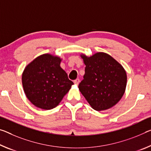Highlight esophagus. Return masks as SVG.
<instances>
[{"label":"esophagus","instance_id":"esophagus-1","mask_svg":"<svg viewBox=\"0 0 151 151\" xmlns=\"http://www.w3.org/2000/svg\"><path fill=\"white\" fill-rule=\"evenodd\" d=\"M79 83H80V79H79V78H76V80L74 81V83H75V85H78V84H79Z\"/></svg>","mask_w":151,"mask_h":151}]
</instances>
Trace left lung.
Segmentation results:
<instances>
[{
	"label": "left lung",
	"instance_id": "obj_1",
	"mask_svg": "<svg viewBox=\"0 0 151 151\" xmlns=\"http://www.w3.org/2000/svg\"><path fill=\"white\" fill-rule=\"evenodd\" d=\"M81 58L86 67L84 79L78 85L81 93L96 111L111 108L125 92L127 76L123 66L104 52Z\"/></svg>",
	"mask_w": 151,
	"mask_h": 151
}]
</instances>
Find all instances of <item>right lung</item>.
Returning <instances> with one entry per match:
<instances>
[{
  "mask_svg": "<svg viewBox=\"0 0 151 151\" xmlns=\"http://www.w3.org/2000/svg\"><path fill=\"white\" fill-rule=\"evenodd\" d=\"M61 59L49 54L37 57L25 67L22 84L32 104L48 110L56 107L73 85L61 68Z\"/></svg>",
  "mask_w": 151,
  "mask_h": 151,
  "instance_id": "add662e5",
  "label": "right lung"
}]
</instances>
